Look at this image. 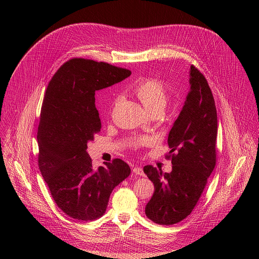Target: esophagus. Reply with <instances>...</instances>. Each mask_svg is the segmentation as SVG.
I'll return each mask as SVG.
<instances>
[{"mask_svg":"<svg viewBox=\"0 0 259 259\" xmlns=\"http://www.w3.org/2000/svg\"><path fill=\"white\" fill-rule=\"evenodd\" d=\"M133 172H134L136 175H139V176H142V175H143V170H142V168H141V167H138V166H136V167L133 168Z\"/></svg>","mask_w":259,"mask_h":259,"instance_id":"obj_1","label":"esophagus"}]
</instances>
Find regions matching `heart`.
Returning a JSON list of instances; mask_svg holds the SVG:
<instances>
[{"label":"heart","instance_id":"heart-1","mask_svg":"<svg viewBox=\"0 0 259 259\" xmlns=\"http://www.w3.org/2000/svg\"><path fill=\"white\" fill-rule=\"evenodd\" d=\"M133 92L152 115L161 114L169 100L168 91L165 85L155 78L141 80L134 87ZM118 101L119 98H116L114 104ZM150 140L151 139L146 136H135L129 140V144L133 149H139V147L149 143Z\"/></svg>","mask_w":259,"mask_h":259}]
</instances>
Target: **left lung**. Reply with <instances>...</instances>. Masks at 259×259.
Wrapping results in <instances>:
<instances>
[{
	"label": "left lung",
	"instance_id": "left-lung-1",
	"mask_svg": "<svg viewBox=\"0 0 259 259\" xmlns=\"http://www.w3.org/2000/svg\"><path fill=\"white\" fill-rule=\"evenodd\" d=\"M191 90L168 136L166 156L172 171L163 173L152 165L143 171L155 192L145 206L149 219L171 226L188 217L197 205L216 164L217 113L213 94L203 73L190 70Z\"/></svg>",
	"mask_w": 259,
	"mask_h": 259
}]
</instances>
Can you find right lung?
Returning a JSON list of instances; mask_svg holds the SVG:
<instances>
[{
  "label": "right lung",
  "mask_w": 259,
  "mask_h": 259,
  "mask_svg": "<svg viewBox=\"0 0 259 259\" xmlns=\"http://www.w3.org/2000/svg\"><path fill=\"white\" fill-rule=\"evenodd\" d=\"M130 75L129 69L106 62L72 58L48 84L36 135L38 164L54 202L73 219L102 216L113 190L131 172L121 159L95 169L86 151L101 129L95 91Z\"/></svg>",
  "instance_id": "1"
}]
</instances>
